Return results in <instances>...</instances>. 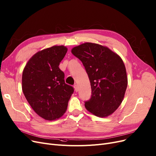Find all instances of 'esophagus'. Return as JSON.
<instances>
[{
	"instance_id": "34e87169",
	"label": "esophagus",
	"mask_w": 156,
	"mask_h": 156,
	"mask_svg": "<svg viewBox=\"0 0 156 156\" xmlns=\"http://www.w3.org/2000/svg\"><path fill=\"white\" fill-rule=\"evenodd\" d=\"M74 90H75V91H76V92H78V85L75 84V85H74Z\"/></svg>"
}]
</instances>
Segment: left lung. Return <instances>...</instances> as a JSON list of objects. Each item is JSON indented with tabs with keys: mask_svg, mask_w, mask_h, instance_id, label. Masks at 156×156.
I'll list each match as a JSON object with an SVG mask.
<instances>
[{
	"mask_svg": "<svg viewBox=\"0 0 156 156\" xmlns=\"http://www.w3.org/2000/svg\"><path fill=\"white\" fill-rule=\"evenodd\" d=\"M82 61L91 86V97L86 109L98 117L112 114L122 103L127 87V76L120 56L110 49L87 42L72 49Z\"/></svg>",
	"mask_w": 156,
	"mask_h": 156,
	"instance_id": "left-lung-1",
	"label": "left lung"
}]
</instances>
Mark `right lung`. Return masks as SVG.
I'll list each match as a JSON object with an SVG mask.
<instances>
[{"instance_id": "right-lung-1", "label": "right lung", "mask_w": 156, "mask_h": 156, "mask_svg": "<svg viewBox=\"0 0 156 156\" xmlns=\"http://www.w3.org/2000/svg\"><path fill=\"white\" fill-rule=\"evenodd\" d=\"M67 51L63 45L38 51L23 71V93L33 111L46 120L63 116L74 92L72 86L65 83L64 73L58 67Z\"/></svg>"}]
</instances>
